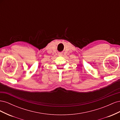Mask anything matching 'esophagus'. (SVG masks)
Listing matches in <instances>:
<instances>
[{"instance_id":"1","label":"esophagus","mask_w":120,"mask_h":120,"mask_svg":"<svg viewBox=\"0 0 120 120\" xmlns=\"http://www.w3.org/2000/svg\"><path fill=\"white\" fill-rule=\"evenodd\" d=\"M59 56H62V53H59Z\"/></svg>"}]
</instances>
